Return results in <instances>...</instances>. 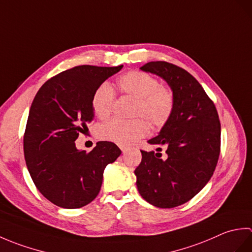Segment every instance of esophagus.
<instances>
[{
	"instance_id": "obj_1",
	"label": "esophagus",
	"mask_w": 252,
	"mask_h": 252,
	"mask_svg": "<svg viewBox=\"0 0 252 252\" xmlns=\"http://www.w3.org/2000/svg\"><path fill=\"white\" fill-rule=\"evenodd\" d=\"M119 147H120V149H121V152H122L123 154H125V153H126V152H127V151H129V149H130V147H129V146H126V145H120Z\"/></svg>"
}]
</instances>
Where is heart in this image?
Returning <instances> with one entry per match:
<instances>
[{"label": "heart", "instance_id": "1", "mask_svg": "<svg viewBox=\"0 0 252 252\" xmlns=\"http://www.w3.org/2000/svg\"><path fill=\"white\" fill-rule=\"evenodd\" d=\"M117 88L123 95L134 98L132 120L111 119L98 129L100 138L120 145H127L149 133V123L154 127H162L173 115L175 96L170 88L160 84L159 80L144 71H129L117 81ZM114 91L103 83L92 96V108L95 116L106 119L114 104Z\"/></svg>", "mask_w": 252, "mask_h": 252}]
</instances>
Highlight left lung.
Returning <instances> with one entry per match:
<instances>
[{
  "label": "left lung",
  "mask_w": 252,
  "mask_h": 252,
  "mask_svg": "<svg viewBox=\"0 0 252 252\" xmlns=\"http://www.w3.org/2000/svg\"><path fill=\"white\" fill-rule=\"evenodd\" d=\"M143 71L167 81L175 96L173 115L152 145L165 147V158L142 153L135 169L141 196L158 208H174L196 196L215 172L221 146V125L215 103L185 69L167 62H151Z\"/></svg>",
  "instance_id": "left-lung-1"
}]
</instances>
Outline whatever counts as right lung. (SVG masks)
Here are the masks:
<instances>
[{"mask_svg": "<svg viewBox=\"0 0 252 252\" xmlns=\"http://www.w3.org/2000/svg\"><path fill=\"white\" fill-rule=\"evenodd\" d=\"M122 67L68 69L47 80L32 101L24 135L26 164L36 189L58 207L77 209L93 201L106 165L120 156L111 142L96 143L87 153L74 141L93 120L95 90Z\"/></svg>", "mask_w": 252, "mask_h": 252, "instance_id": "1", "label": "right lung"}]
</instances>
